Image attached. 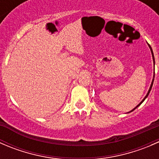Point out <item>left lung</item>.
Returning <instances> with one entry per match:
<instances>
[{
    "label": "left lung",
    "instance_id": "left-lung-1",
    "mask_svg": "<svg viewBox=\"0 0 159 159\" xmlns=\"http://www.w3.org/2000/svg\"><path fill=\"white\" fill-rule=\"evenodd\" d=\"M147 44H148V43H147ZM148 47H149V48H150V51H151V52H152V58H153V64H154V68H155V57H154V54H153V51H152V48H151V46L149 45V44H148ZM154 78H155V71H154V75H153V79H152V84H151V85H150V88H149V90H148V93H147V94L146 95H145V97L144 98H143V100L142 101V102H140V103L139 104V105H137V106L135 107V108H133L132 110L131 111H129L128 112V113H130V112H131V111H134V109H136V108H138V107L139 106V105H141V104L142 103V102H144V101L145 100V99H146V98L148 97V94H149V93H150V91H151V90H152V85H153V82H154Z\"/></svg>",
    "mask_w": 159,
    "mask_h": 159
}]
</instances>
